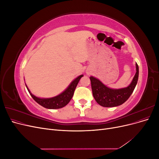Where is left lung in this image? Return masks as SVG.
I'll list each match as a JSON object with an SVG mask.
<instances>
[{
	"mask_svg": "<svg viewBox=\"0 0 159 159\" xmlns=\"http://www.w3.org/2000/svg\"><path fill=\"white\" fill-rule=\"evenodd\" d=\"M136 74L128 87L113 89L107 88L95 78L91 76V85L93 98L96 102L105 107H116L122 105L129 98L137 84L139 78V66L136 64Z\"/></svg>",
	"mask_w": 159,
	"mask_h": 159,
	"instance_id": "1",
	"label": "left lung"
}]
</instances>
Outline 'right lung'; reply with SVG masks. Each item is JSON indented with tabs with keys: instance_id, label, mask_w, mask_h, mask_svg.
I'll use <instances>...</instances> for the list:
<instances>
[{
	"instance_id": "obj_1",
	"label": "right lung",
	"mask_w": 159,
	"mask_h": 159,
	"mask_svg": "<svg viewBox=\"0 0 159 159\" xmlns=\"http://www.w3.org/2000/svg\"><path fill=\"white\" fill-rule=\"evenodd\" d=\"M83 76H84L83 75L78 76V78H75L73 81H72L71 84L69 85V87L67 88L63 93H61L59 95L56 96V97L52 98L42 99V98H37L31 93L30 90L27 88V86L26 85V86L28 92L30 93V95L32 96V98L34 99L38 104L42 105V107L47 109H60L66 106V105L70 102V100L71 99L72 97H73L74 95V93L76 86L78 85L81 77Z\"/></svg>"
}]
</instances>
